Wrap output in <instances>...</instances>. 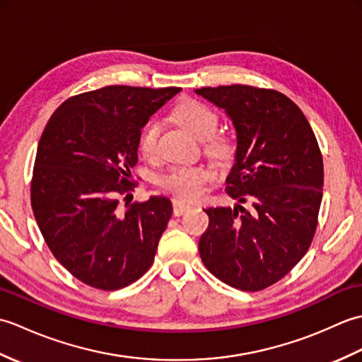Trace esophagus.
I'll return each instance as SVG.
<instances>
[{
	"mask_svg": "<svg viewBox=\"0 0 362 362\" xmlns=\"http://www.w3.org/2000/svg\"><path fill=\"white\" fill-rule=\"evenodd\" d=\"M173 209H174L175 216H182L183 213H187V211L191 210V205L180 201V199H173Z\"/></svg>",
	"mask_w": 362,
	"mask_h": 362,
	"instance_id": "esophagus-1",
	"label": "esophagus"
}]
</instances>
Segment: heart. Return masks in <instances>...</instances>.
Returning a JSON list of instances; mask_svg holds the SVG:
<instances>
[{"instance_id": "obj_1", "label": "heart", "mask_w": 362, "mask_h": 362, "mask_svg": "<svg viewBox=\"0 0 362 362\" xmlns=\"http://www.w3.org/2000/svg\"><path fill=\"white\" fill-rule=\"evenodd\" d=\"M174 118L197 140H208L206 152L219 161H228L233 156V143L226 136H213L219 126V117L211 107L201 101L182 103L174 112ZM160 135V122L151 121L143 129L140 136V151L143 156L152 157L157 151V138ZM211 171L202 166H174L160 177V185L171 193L196 199L204 193L206 182L211 180Z\"/></svg>"}]
</instances>
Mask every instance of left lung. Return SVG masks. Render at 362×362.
Segmentation results:
<instances>
[{
    "instance_id": "1",
    "label": "left lung",
    "mask_w": 362,
    "mask_h": 362,
    "mask_svg": "<svg viewBox=\"0 0 362 362\" xmlns=\"http://www.w3.org/2000/svg\"><path fill=\"white\" fill-rule=\"evenodd\" d=\"M224 109L236 130L227 177L235 209L210 206L199 241L205 267L226 284L261 291L281 280L310 249L324 187V161L303 112L276 90L197 88ZM251 204L250 210L243 203Z\"/></svg>"
}]
</instances>
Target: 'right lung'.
I'll list each match as a JSON object with an SVG mask.
<instances>
[{"label":"right lung","instance_id":"1","mask_svg":"<svg viewBox=\"0 0 362 362\" xmlns=\"http://www.w3.org/2000/svg\"><path fill=\"white\" fill-rule=\"evenodd\" d=\"M182 88L109 86L73 96L46 124L30 182V205L56 259L91 288L115 291L151 267L173 214L151 196L121 213L130 196L141 129ZM127 205V202H126Z\"/></svg>","mask_w":362,"mask_h":362}]
</instances>
